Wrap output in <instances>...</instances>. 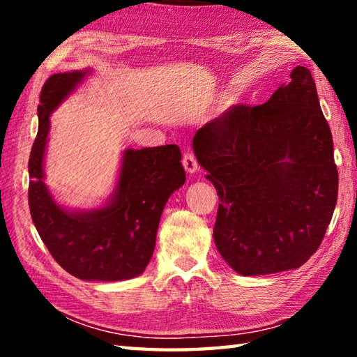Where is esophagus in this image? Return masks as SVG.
<instances>
[{"instance_id": "34e87169", "label": "esophagus", "mask_w": 357, "mask_h": 357, "mask_svg": "<svg viewBox=\"0 0 357 357\" xmlns=\"http://www.w3.org/2000/svg\"><path fill=\"white\" fill-rule=\"evenodd\" d=\"M183 165L185 168L187 173L193 174L197 170H198V162L195 159V155H193L190 151H187V153H184V157H183Z\"/></svg>"}]
</instances>
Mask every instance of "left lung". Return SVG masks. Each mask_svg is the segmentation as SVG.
Returning a JSON list of instances; mask_svg holds the SVG:
<instances>
[{
	"mask_svg": "<svg viewBox=\"0 0 357 357\" xmlns=\"http://www.w3.org/2000/svg\"><path fill=\"white\" fill-rule=\"evenodd\" d=\"M263 105H234L193 137L219 195L217 250L241 275L298 269L334 214L338 173L309 69L298 66Z\"/></svg>",
	"mask_w": 357,
	"mask_h": 357,
	"instance_id": "8db88e82",
	"label": "left lung"
}]
</instances>
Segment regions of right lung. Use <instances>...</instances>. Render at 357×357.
I'll use <instances>...</instances> for the list:
<instances>
[{
    "instance_id": "add662e5",
    "label": "right lung",
    "mask_w": 357,
    "mask_h": 357,
    "mask_svg": "<svg viewBox=\"0 0 357 357\" xmlns=\"http://www.w3.org/2000/svg\"><path fill=\"white\" fill-rule=\"evenodd\" d=\"M91 70L52 75L42 86L39 130L28 162L31 219L48 252L77 279L116 282L140 275L153 257L160 215L174 190L185 183L176 144L126 149L116 187L94 209L58 204L44 179L50 114Z\"/></svg>"
}]
</instances>
